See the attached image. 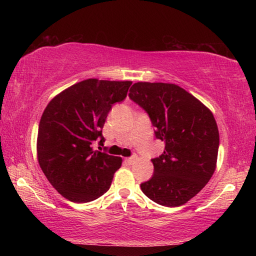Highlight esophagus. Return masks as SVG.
<instances>
[{
	"mask_svg": "<svg viewBox=\"0 0 256 256\" xmlns=\"http://www.w3.org/2000/svg\"><path fill=\"white\" fill-rule=\"evenodd\" d=\"M134 160H136V158L134 157H131V158H125V162L128 164H132L134 162Z\"/></svg>",
	"mask_w": 256,
	"mask_h": 256,
	"instance_id": "esophagus-1",
	"label": "esophagus"
}]
</instances>
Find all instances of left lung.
I'll list each match as a JSON object with an SVG mask.
<instances>
[{"label":"left lung","instance_id":"left-lung-1","mask_svg":"<svg viewBox=\"0 0 256 256\" xmlns=\"http://www.w3.org/2000/svg\"><path fill=\"white\" fill-rule=\"evenodd\" d=\"M130 98L148 112L164 152L151 159L154 175L141 184L150 200L180 206L196 196L214 175L219 131L211 110L180 86L136 82Z\"/></svg>","mask_w":256,"mask_h":256}]
</instances>
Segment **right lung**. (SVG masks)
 <instances>
[{"instance_id":"1","label":"right lung","mask_w":256,"mask_h":256,"mask_svg":"<svg viewBox=\"0 0 256 256\" xmlns=\"http://www.w3.org/2000/svg\"><path fill=\"white\" fill-rule=\"evenodd\" d=\"M131 81L86 79L55 96L42 112L37 158L42 172L60 196L90 202L110 188L122 158L94 151L105 141L102 128L115 102L124 100Z\"/></svg>"}]
</instances>
